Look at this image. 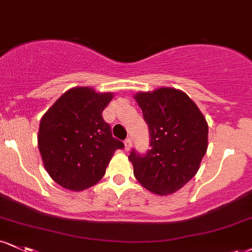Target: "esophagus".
Returning a JSON list of instances; mask_svg holds the SVG:
<instances>
[{
    "label": "esophagus",
    "mask_w": 252,
    "mask_h": 252,
    "mask_svg": "<svg viewBox=\"0 0 252 252\" xmlns=\"http://www.w3.org/2000/svg\"><path fill=\"white\" fill-rule=\"evenodd\" d=\"M131 147H132V142H131V139H130V138H126V141H124V149H126V151H128V150L131 149Z\"/></svg>",
    "instance_id": "1"
}]
</instances>
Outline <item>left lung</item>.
Returning a JSON list of instances; mask_svg holds the SVG:
<instances>
[{
  "mask_svg": "<svg viewBox=\"0 0 252 252\" xmlns=\"http://www.w3.org/2000/svg\"><path fill=\"white\" fill-rule=\"evenodd\" d=\"M134 97L149 126L151 147L143 156L131 151L134 175L149 191L170 195L198 171L208 149V122L196 103L175 88L139 92Z\"/></svg>",
  "mask_w": 252,
  "mask_h": 252,
  "instance_id": "1",
  "label": "left lung"
}]
</instances>
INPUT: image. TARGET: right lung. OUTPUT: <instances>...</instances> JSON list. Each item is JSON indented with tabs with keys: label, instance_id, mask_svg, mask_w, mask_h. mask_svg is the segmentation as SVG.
<instances>
[{
	"label": "right lung",
	"instance_id": "right-lung-1",
	"mask_svg": "<svg viewBox=\"0 0 252 252\" xmlns=\"http://www.w3.org/2000/svg\"><path fill=\"white\" fill-rule=\"evenodd\" d=\"M113 93L90 87L65 92L41 118L38 150L48 174L59 186L82 191L102 180L117 149L124 144L111 135L102 111Z\"/></svg>",
	"mask_w": 252,
	"mask_h": 252
}]
</instances>
